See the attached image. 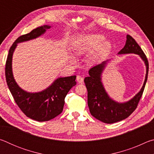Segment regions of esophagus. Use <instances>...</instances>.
I'll return each instance as SVG.
<instances>
[{"label":"esophagus","mask_w":154,"mask_h":154,"mask_svg":"<svg viewBox=\"0 0 154 154\" xmlns=\"http://www.w3.org/2000/svg\"><path fill=\"white\" fill-rule=\"evenodd\" d=\"M77 81L79 83H82L83 82V78L82 77L79 76V75H78L77 77Z\"/></svg>","instance_id":"34e87169"}]
</instances>
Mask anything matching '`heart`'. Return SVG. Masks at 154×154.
<instances>
[{
	"mask_svg": "<svg viewBox=\"0 0 154 154\" xmlns=\"http://www.w3.org/2000/svg\"><path fill=\"white\" fill-rule=\"evenodd\" d=\"M113 49L111 42L105 41V37L100 34H85L75 41L73 50L77 55H85L92 52L90 60L95 62L107 56ZM71 62H75L73 55H70Z\"/></svg>",
	"mask_w": 154,
	"mask_h": 154,
	"instance_id": "b5f03b06",
	"label": "heart"
}]
</instances>
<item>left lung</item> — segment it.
Instances as JSON below:
<instances>
[{
    "mask_svg": "<svg viewBox=\"0 0 154 154\" xmlns=\"http://www.w3.org/2000/svg\"><path fill=\"white\" fill-rule=\"evenodd\" d=\"M134 54L139 55L146 66V75L141 89L130 100L118 103L112 99L106 92L102 82V74L111 60L103 62L92 67L89 76L84 79L88 90V105L92 116L106 124H113L127 118L137 107L147 80L149 63L144 52L131 36H126V44L118 54Z\"/></svg>",
    "mask_w": 154,
    "mask_h": 154,
    "instance_id": "obj_1",
    "label": "left lung"
}]
</instances>
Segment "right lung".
<instances>
[{"label":"right lung","mask_w":154,"mask_h":154,"mask_svg":"<svg viewBox=\"0 0 154 154\" xmlns=\"http://www.w3.org/2000/svg\"><path fill=\"white\" fill-rule=\"evenodd\" d=\"M50 28L51 26L44 25L18 37L9 49L5 66L7 83L15 103L26 116L38 122L49 121L62 113L65 97L77 83L76 76L58 77L44 90L28 92L21 88L15 82L12 71V58L18 43L38 38Z\"/></svg>","instance_id":"1"}]
</instances>
